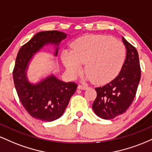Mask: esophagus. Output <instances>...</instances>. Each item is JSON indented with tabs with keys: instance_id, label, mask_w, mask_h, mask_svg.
<instances>
[{
	"instance_id": "obj_1",
	"label": "esophagus",
	"mask_w": 152,
	"mask_h": 152,
	"mask_svg": "<svg viewBox=\"0 0 152 152\" xmlns=\"http://www.w3.org/2000/svg\"><path fill=\"white\" fill-rule=\"evenodd\" d=\"M78 88L81 90H86L87 88H88V87L87 86H84V85H83H83H78Z\"/></svg>"
}]
</instances>
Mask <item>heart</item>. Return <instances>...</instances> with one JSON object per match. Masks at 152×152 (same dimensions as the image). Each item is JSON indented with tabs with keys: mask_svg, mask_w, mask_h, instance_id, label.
I'll return each mask as SVG.
<instances>
[{
	"mask_svg": "<svg viewBox=\"0 0 152 152\" xmlns=\"http://www.w3.org/2000/svg\"><path fill=\"white\" fill-rule=\"evenodd\" d=\"M72 51L64 50L62 61L72 78L82 71L84 64L86 81L99 85L114 80L121 71L126 57V48L121 41L104 35H87L71 45Z\"/></svg>",
	"mask_w": 152,
	"mask_h": 152,
	"instance_id": "obj_1",
	"label": "heart"
}]
</instances>
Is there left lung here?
Returning a JSON list of instances; mask_svg holds the SVG:
<instances>
[{"instance_id": "1", "label": "left lung", "mask_w": 152, "mask_h": 152, "mask_svg": "<svg viewBox=\"0 0 152 152\" xmlns=\"http://www.w3.org/2000/svg\"><path fill=\"white\" fill-rule=\"evenodd\" d=\"M126 49L124 64L119 74L102 87L96 88L97 96L92 109L99 117L112 119L126 112L133 102L141 78L139 54L137 49L122 37Z\"/></svg>"}]
</instances>
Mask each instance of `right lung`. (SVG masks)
<instances>
[{"label": "right lung", "mask_w": 152, "mask_h": 152, "mask_svg": "<svg viewBox=\"0 0 152 152\" xmlns=\"http://www.w3.org/2000/svg\"><path fill=\"white\" fill-rule=\"evenodd\" d=\"M67 34L58 31L37 33L19 50L13 76L15 89L22 105L32 117L43 121H53L64 114L77 84L59 80L53 74L36 83L28 80L27 71L34 56L45 46L53 45L57 56L59 45Z\"/></svg>", "instance_id": "obj_1"}]
</instances>
